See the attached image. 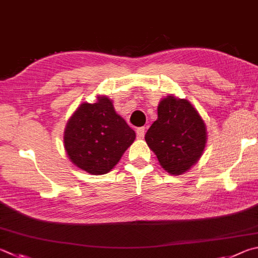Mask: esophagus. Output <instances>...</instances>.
<instances>
[{
  "label": "esophagus",
  "mask_w": 258,
  "mask_h": 258,
  "mask_svg": "<svg viewBox=\"0 0 258 258\" xmlns=\"http://www.w3.org/2000/svg\"><path fill=\"white\" fill-rule=\"evenodd\" d=\"M144 134H145V127H139L137 130V137H138V139L142 140L144 138Z\"/></svg>",
  "instance_id": "obj_1"
}]
</instances>
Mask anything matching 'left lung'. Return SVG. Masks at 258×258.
Here are the masks:
<instances>
[{"instance_id":"8db88e82","label":"left lung","mask_w":258,"mask_h":258,"mask_svg":"<svg viewBox=\"0 0 258 258\" xmlns=\"http://www.w3.org/2000/svg\"><path fill=\"white\" fill-rule=\"evenodd\" d=\"M207 141V125L188 100L174 95L162 98L145 142L163 169L175 176L188 171L202 157Z\"/></svg>"}]
</instances>
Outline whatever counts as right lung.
Instances as JSON below:
<instances>
[{
	"label": "right lung",
	"instance_id": "1",
	"mask_svg": "<svg viewBox=\"0 0 258 258\" xmlns=\"http://www.w3.org/2000/svg\"><path fill=\"white\" fill-rule=\"evenodd\" d=\"M134 131L116 113L107 96L95 104L82 102L64 131V148L70 160L91 175H104L118 163L134 142Z\"/></svg>",
	"mask_w": 258,
	"mask_h": 258
}]
</instances>
